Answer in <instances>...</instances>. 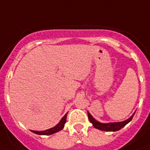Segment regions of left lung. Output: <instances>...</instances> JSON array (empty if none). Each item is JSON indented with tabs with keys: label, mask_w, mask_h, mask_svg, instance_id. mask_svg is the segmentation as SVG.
Returning a JSON list of instances; mask_svg holds the SVG:
<instances>
[{
	"label": "left lung",
	"mask_w": 150,
	"mask_h": 150,
	"mask_svg": "<svg viewBox=\"0 0 150 150\" xmlns=\"http://www.w3.org/2000/svg\"><path fill=\"white\" fill-rule=\"evenodd\" d=\"M134 114L129 119L124 120V121L117 122V123H108V124H102V123L97 121L95 119H94L92 116L91 115L89 112H88V120L94 126V127H95L96 129L104 130V131H117V130L124 127V126L127 125L129 121H131Z\"/></svg>",
	"instance_id": "left-lung-1"
}]
</instances>
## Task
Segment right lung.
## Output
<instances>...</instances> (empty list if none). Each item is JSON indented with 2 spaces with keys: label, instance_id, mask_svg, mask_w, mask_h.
I'll return each instance as SVG.
<instances>
[{
  "label": "right lung",
  "instance_id": "obj_1",
  "mask_svg": "<svg viewBox=\"0 0 150 150\" xmlns=\"http://www.w3.org/2000/svg\"><path fill=\"white\" fill-rule=\"evenodd\" d=\"M67 114H65V115L61 119L59 123L56 126H55L54 127L51 128V129H46V130H44V131H35V130H32V132L36 133V134H39V135H50V134H52V133H55L56 132L59 131V130H61L64 127V126H65V122H66V117H67Z\"/></svg>",
  "mask_w": 150,
  "mask_h": 150
}]
</instances>
